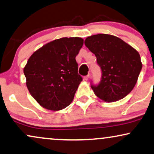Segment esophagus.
Wrapping results in <instances>:
<instances>
[{
	"label": "esophagus",
	"mask_w": 154,
	"mask_h": 154,
	"mask_svg": "<svg viewBox=\"0 0 154 154\" xmlns=\"http://www.w3.org/2000/svg\"><path fill=\"white\" fill-rule=\"evenodd\" d=\"M89 75H87V76H85V77H84V79H85V81H87L89 79Z\"/></svg>",
	"instance_id": "1"
}]
</instances>
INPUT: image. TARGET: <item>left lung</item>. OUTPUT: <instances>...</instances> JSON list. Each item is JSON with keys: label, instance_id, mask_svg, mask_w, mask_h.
<instances>
[{"label": "left lung", "instance_id": "obj_1", "mask_svg": "<svg viewBox=\"0 0 154 154\" xmlns=\"http://www.w3.org/2000/svg\"><path fill=\"white\" fill-rule=\"evenodd\" d=\"M85 44L95 54L102 72L100 85L91 86L95 95L104 102H114L129 94L142 68L137 50L118 37L108 34L87 37Z\"/></svg>", "mask_w": 154, "mask_h": 154}]
</instances>
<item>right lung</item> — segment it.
I'll return each mask as SVG.
<instances>
[{"label":"right lung","instance_id":"obj_1","mask_svg":"<svg viewBox=\"0 0 154 154\" xmlns=\"http://www.w3.org/2000/svg\"><path fill=\"white\" fill-rule=\"evenodd\" d=\"M83 43V39L77 37L57 39L29 57L23 69L26 86L43 108L59 111L72 102L82 81L75 57Z\"/></svg>","mask_w":154,"mask_h":154}]
</instances>
